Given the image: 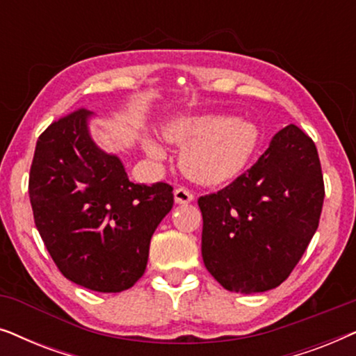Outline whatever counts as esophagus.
Wrapping results in <instances>:
<instances>
[{
  "mask_svg": "<svg viewBox=\"0 0 356 356\" xmlns=\"http://www.w3.org/2000/svg\"><path fill=\"white\" fill-rule=\"evenodd\" d=\"M173 194H175V202L177 204H189L194 199L193 194L184 188H177Z\"/></svg>",
  "mask_w": 356,
  "mask_h": 356,
  "instance_id": "esophagus-1",
  "label": "esophagus"
}]
</instances>
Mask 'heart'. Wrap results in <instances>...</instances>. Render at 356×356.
<instances>
[{
  "instance_id": "heart-1",
  "label": "heart",
  "mask_w": 356,
  "mask_h": 356,
  "mask_svg": "<svg viewBox=\"0 0 356 356\" xmlns=\"http://www.w3.org/2000/svg\"><path fill=\"white\" fill-rule=\"evenodd\" d=\"M163 136L168 143L183 145L179 152L183 172L207 186L240 177L259 152L262 140L254 121L220 113L183 116L175 120ZM143 149L155 162L167 157L165 145L154 136H144Z\"/></svg>"
}]
</instances>
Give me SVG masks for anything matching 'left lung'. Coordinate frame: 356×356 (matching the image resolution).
<instances>
[{"label":"left lung","mask_w":356,"mask_h":356,"mask_svg":"<svg viewBox=\"0 0 356 356\" xmlns=\"http://www.w3.org/2000/svg\"><path fill=\"white\" fill-rule=\"evenodd\" d=\"M323 202L316 145L298 126H285L246 173L199 197L204 266L235 293L275 289L318 230Z\"/></svg>","instance_id":"8db88e82"}]
</instances>
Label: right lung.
<instances>
[{"instance_id":"obj_1","label":"right lung","mask_w":356,"mask_h":356,"mask_svg":"<svg viewBox=\"0 0 356 356\" xmlns=\"http://www.w3.org/2000/svg\"><path fill=\"white\" fill-rule=\"evenodd\" d=\"M92 118L77 110L43 131L29 196L61 274L84 289L118 293L143 277L150 238L173 207V188L129 181L118 155L92 139Z\"/></svg>"}]
</instances>
